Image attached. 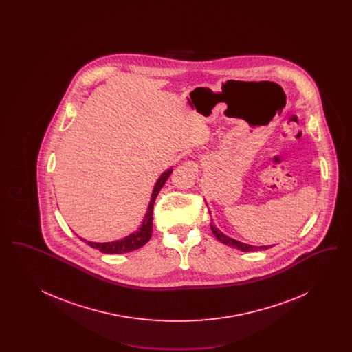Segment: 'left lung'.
<instances>
[{
	"instance_id": "left-lung-1",
	"label": "left lung",
	"mask_w": 352,
	"mask_h": 352,
	"mask_svg": "<svg viewBox=\"0 0 352 352\" xmlns=\"http://www.w3.org/2000/svg\"><path fill=\"white\" fill-rule=\"evenodd\" d=\"M211 231H212V234H215V237L218 239L219 241H221V243H223V244H226V245H230V247L237 248V250H240V251H265V250H268V248L272 247V245H261V247H256V245L245 244V243H241V241H239V240H234L232 237H230V236L223 234V232H221L219 228H217L212 223H211Z\"/></svg>"
}]
</instances>
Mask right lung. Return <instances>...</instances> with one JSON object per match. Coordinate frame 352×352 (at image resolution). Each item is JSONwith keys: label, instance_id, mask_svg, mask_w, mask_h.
<instances>
[{"label": "right lung", "instance_id": "add662e5", "mask_svg": "<svg viewBox=\"0 0 352 352\" xmlns=\"http://www.w3.org/2000/svg\"><path fill=\"white\" fill-rule=\"evenodd\" d=\"M171 173H173V168H168L157 179V182L154 184V188H153V192H151V201H149L146 214L144 217V220H142L140 228L137 231H134L133 234H128L124 239L115 240V241H108V243H95V241H88V240L82 239V237L80 239L83 240L84 243H87L89 247H92L95 250H99V251L107 253V254L126 253V252L135 251V250L144 247L151 240V232H153V206H154V201H155L158 192L161 191V188L168 181Z\"/></svg>", "mask_w": 352, "mask_h": 352}]
</instances>
